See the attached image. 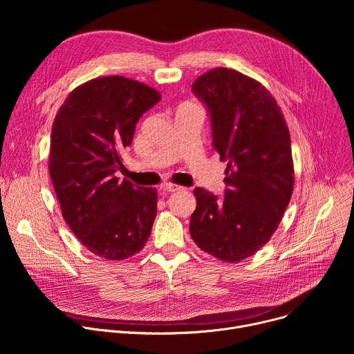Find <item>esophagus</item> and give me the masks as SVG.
<instances>
[{
	"mask_svg": "<svg viewBox=\"0 0 354 354\" xmlns=\"http://www.w3.org/2000/svg\"><path fill=\"white\" fill-rule=\"evenodd\" d=\"M161 189L164 192H179L183 189V186H179L175 183H164V185H161Z\"/></svg>",
	"mask_w": 354,
	"mask_h": 354,
	"instance_id": "esophagus-1",
	"label": "esophagus"
}]
</instances>
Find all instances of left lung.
<instances>
[{
	"label": "left lung",
	"instance_id": "1",
	"mask_svg": "<svg viewBox=\"0 0 354 354\" xmlns=\"http://www.w3.org/2000/svg\"><path fill=\"white\" fill-rule=\"evenodd\" d=\"M192 89L209 109L213 145L227 162L228 189L223 200L194 189L190 235L212 257L241 262L268 243L290 203V131L272 93L239 71L213 68L196 78Z\"/></svg>",
	"mask_w": 354,
	"mask_h": 354
}]
</instances>
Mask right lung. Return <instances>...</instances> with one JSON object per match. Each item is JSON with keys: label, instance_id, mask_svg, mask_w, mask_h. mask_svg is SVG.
I'll return each instance as SVG.
<instances>
[{"label": "right lung", "instance_id": "1", "mask_svg": "<svg viewBox=\"0 0 354 354\" xmlns=\"http://www.w3.org/2000/svg\"><path fill=\"white\" fill-rule=\"evenodd\" d=\"M161 100L142 82L109 75L73 89L52 127L48 172L73 234L93 255L127 259L144 248L157 216V189L113 174L136 124Z\"/></svg>", "mask_w": 354, "mask_h": 354}]
</instances>
